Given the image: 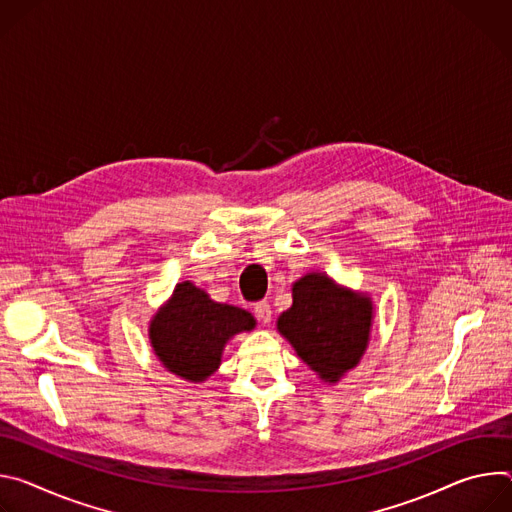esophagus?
Listing matches in <instances>:
<instances>
[{"label": "esophagus", "instance_id": "esophagus-1", "mask_svg": "<svg viewBox=\"0 0 512 512\" xmlns=\"http://www.w3.org/2000/svg\"><path fill=\"white\" fill-rule=\"evenodd\" d=\"M254 313H256V317H258L262 323H270V321H272V305H270L268 301L256 303Z\"/></svg>", "mask_w": 512, "mask_h": 512}]
</instances>
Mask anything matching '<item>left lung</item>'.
Masks as SVG:
<instances>
[{
	"instance_id": "8db88e82",
	"label": "left lung",
	"mask_w": 512,
	"mask_h": 512,
	"mask_svg": "<svg viewBox=\"0 0 512 512\" xmlns=\"http://www.w3.org/2000/svg\"><path fill=\"white\" fill-rule=\"evenodd\" d=\"M372 321L368 293L307 272L293 282V305L280 313L276 329L323 382L337 384L366 354Z\"/></svg>"
}]
</instances>
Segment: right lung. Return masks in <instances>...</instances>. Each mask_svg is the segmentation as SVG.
Returning <instances> with one entry per match:
<instances>
[{
  "label": "right lung",
  "instance_id": "right-lung-1",
  "mask_svg": "<svg viewBox=\"0 0 512 512\" xmlns=\"http://www.w3.org/2000/svg\"><path fill=\"white\" fill-rule=\"evenodd\" d=\"M254 327L256 319L246 309L217 303L191 280H183L152 315L148 339L166 372L201 384L221 366L227 342Z\"/></svg>",
  "mask_w": 512,
  "mask_h": 512
}]
</instances>
